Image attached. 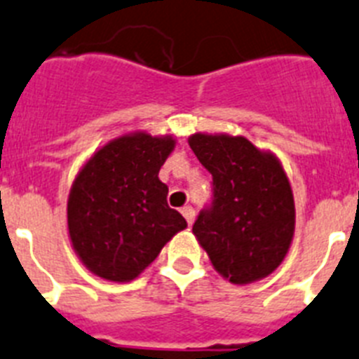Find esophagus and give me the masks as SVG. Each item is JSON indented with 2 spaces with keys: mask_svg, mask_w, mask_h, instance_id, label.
I'll list each match as a JSON object with an SVG mask.
<instances>
[{
  "mask_svg": "<svg viewBox=\"0 0 359 359\" xmlns=\"http://www.w3.org/2000/svg\"><path fill=\"white\" fill-rule=\"evenodd\" d=\"M182 214H183V217H185L187 223H189V225H192V223H194L196 212H194V209H192L191 205H189V207H183Z\"/></svg>",
  "mask_w": 359,
  "mask_h": 359,
  "instance_id": "34e87169",
  "label": "esophagus"
}]
</instances>
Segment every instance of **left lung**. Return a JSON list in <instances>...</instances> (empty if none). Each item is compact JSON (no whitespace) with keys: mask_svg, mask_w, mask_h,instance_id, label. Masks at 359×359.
I'll return each instance as SVG.
<instances>
[{"mask_svg":"<svg viewBox=\"0 0 359 359\" xmlns=\"http://www.w3.org/2000/svg\"><path fill=\"white\" fill-rule=\"evenodd\" d=\"M194 150L212 174V201L192 225L214 269L232 283L278 269L294 236V198L283 167L247 137L194 134Z\"/></svg>","mask_w":359,"mask_h":359,"instance_id":"8db88e82","label":"left lung"}]
</instances>
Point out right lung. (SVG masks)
Returning a JSON list of instances; mask_svg holds the SVG:
<instances>
[{"label":"right lung","instance_id":"right-lung-1","mask_svg":"<svg viewBox=\"0 0 359 359\" xmlns=\"http://www.w3.org/2000/svg\"><path fill=\"white\" fill-rule=\"evenodd\" d=\"M174 149L170 136L128 134L101 147L70 189L69 234L90 272L130 281L150 263L185 217L167 203L159 168Z\"/></svg>","mask_w":359,"mask_h":359}]
</instances>
